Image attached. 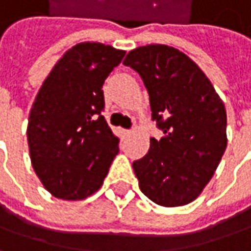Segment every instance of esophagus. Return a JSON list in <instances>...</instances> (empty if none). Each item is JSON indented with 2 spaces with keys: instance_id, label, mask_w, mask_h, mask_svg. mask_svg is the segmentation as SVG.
Returning <instances> with one entry per match:
<instances>
[{
  "instance_id": "obj_1",
  "label": "esophagus",
  "mask_w": 251,
  "mask_h": 251,
  "mask_svg": "<svg viewBox=\"0 0 251 251\" xmlns=\"http://www.w3.org/2000/svg\"><path fill=\"white\" fill-rule=\"evenodd\" d=\"M121 133H122L124 136H129V135L132 133V130H129V129H122V130H121Z\"/></svg>"
}]
</instances>
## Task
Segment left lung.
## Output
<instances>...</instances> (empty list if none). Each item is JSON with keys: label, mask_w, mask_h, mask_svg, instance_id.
<instances>
[{"label": "left lung", "mask_w": 251, "mask_h": 251, "mask_svg": "<svg viewBox=\"0 0 251 251\" xmlns=\"http://www.w3.org/2000/svg\"><path fill=\"white\" fill-rule=\"evenodd\" d=\"M124 65L143 79L152 119L163 132L132 165L140 190L159 206H184L203 192L226 151L225 103L196 62L173 47H139Z\"/></svg>", "instance_id": "obj_1"}]
</instances>
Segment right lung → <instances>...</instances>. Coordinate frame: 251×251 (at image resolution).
Returning <instances> with one entry per match:
<instances>
[{
  "instance_id": "add662e5",
  "label": "right lung",
  "mask_w": 251,
  "mask_h": 251,
  "mask_svg": "<svg viewBox=\"0 0 251 251\" xmlns=\"http://www.w3.org/2000/svg\"><path fill=\"white\" fill-rule=\"evenodd\" d=\"M125 53L99 42L76 44L52 68L32 103L26 127L31 163L58 199L94 195L119 152V139L102 115V86Z\"/></svg>"
}]
</instances>
